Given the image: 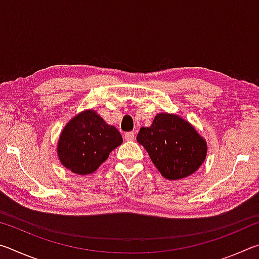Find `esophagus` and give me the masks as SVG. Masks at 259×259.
Listing matches in <instances>:
<instances>
[{
    "label": "esophagus",
    "instance_id": "obj_1",
    "mask_svg": "<svg viewBox=\"0 0 259 259\" xmlns=\"http://www.w3.org/2000/svg\"><path fill=\"white\" fill-rule=\"evenodd\" d=\"M135 137H136V136H135L134 131H131V133H126V134L124 135V139L128 140V142H130V140H134Z\"/></svg>",
    "mask_w": 259,
    "mask_h": 259
}]
</instances>
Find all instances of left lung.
<instances>
[{"mask_svg":"<svg viewBox=\"0 0 259 259\" xmlns=\"http://www.w3.org/2000/svg\"><path fill=\"white\" fill-rule=\"evenodd\" d=\"M137 142L169 181L191 176L207 157L205 139L190 122L174 113L156 114L151 126L140 128Z\"/></svg>","mask_w":259,"mask_h":259,"instance_id":"1","label":"left lung"}]
</instances>
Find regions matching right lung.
<instances>
[{"label": "right lung", "mask_w": 259, "mask_h": 259, "mask_svg": "<svg viewBox=\"0 0 259 259\" xmlns=\"http://www.w3.org/2000/svg\"><path fill=\"white\" fill-rule=\"evenodd\" d=\"M123 139L115 126L107 124L94 109H85L69 120L61 130L57 155L73 174H94Z\"/></svg>", "instance_id": "1"}]
</instances>
